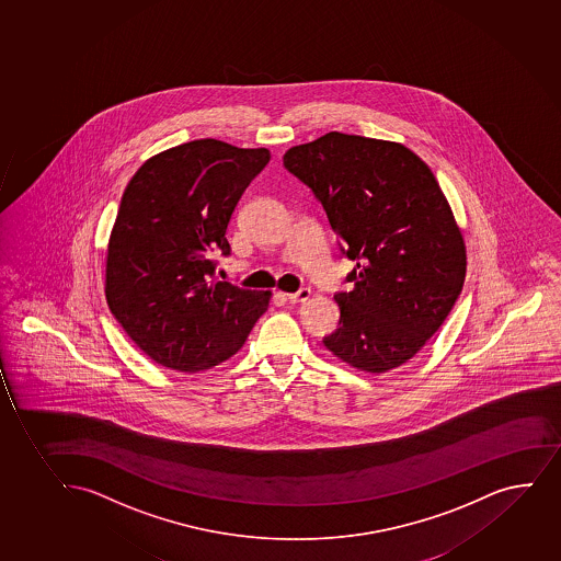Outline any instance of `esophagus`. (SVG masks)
<instances>
[{
    "label": "esophagus",
    "instance_id": "esophagus-1",
    "mask_svg": "<svg viewBox=\"0 0 561 561\" xmlns=\"http://www.w3.org/2000/svg\"><path fill=\"white\" fill-rule=\"evenodd\" d=\"M310 297L309 288H299L296 294H286V299L290 301V304H305L307 299Z\"/></svg>",
    "mask_w": 561,
    "mask_h": 561
}]
</instances>
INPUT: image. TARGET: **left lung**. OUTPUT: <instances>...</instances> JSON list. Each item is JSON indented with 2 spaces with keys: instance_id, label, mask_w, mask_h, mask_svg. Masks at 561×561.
I'll use <instances>...</instances> for the list:
<instances>
[{
  "instance_id": "8db88e82",
  "label": "left lung",
  "mask_w": 561,
  "mask_h": 561,
  "mask_svg": "<svg viewBox=\"0 0 561 561\" xmlns=\"http://www.w3.org/2000/svg\"><path fill=\"white\" fill-rule=\"evenodd\" d=\"M283 162L355 262L323 346L365 373L400 367L438 331L466 277L462 233L438 181L402 144L336 130L288 149Z\"/></svg>"
}]
</instances>
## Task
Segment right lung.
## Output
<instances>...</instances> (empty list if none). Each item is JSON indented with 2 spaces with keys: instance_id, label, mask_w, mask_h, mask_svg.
Instances as JSON below:
<instances>
[{
  "instance_id": "right-lung-1",
  "label": "right lung",
  "mask_w": 561,
  "mask_h": 561,
  "mask_svg": "<svg viewBox=\"0 0 561 561\" xmlns=\"http://www.w3.org/2000/svg\"><path fill=\"white\" fill-rule=\"evenodd\" d=\"M270 149L204 138L154 154L123 193L106 254V301L162 367L198 373L232 357L270 307V291L215 278L226 228Z\"/></svg>"
}]
</instances>
